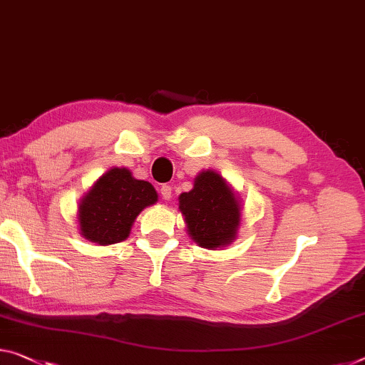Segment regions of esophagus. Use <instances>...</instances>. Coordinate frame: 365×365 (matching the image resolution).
Listing matches in <instances>:
<instances>
[{"label": "esophagus", "mask_w": 365, "mask_h": 365, "mask_svg": "<svg viewBox=\"0 0 365 365\" xmlns=\"http://www.w3.org/2000/svg\"><path fill=\"white\" fill-rule=\"evenodd\" d=\"M160 194L161 197H163V200H170L171 199V194H173V189L171 186H168V184H163L160 189Z\"/></svg>", "instance_id": "obj_1"}]
</instances>
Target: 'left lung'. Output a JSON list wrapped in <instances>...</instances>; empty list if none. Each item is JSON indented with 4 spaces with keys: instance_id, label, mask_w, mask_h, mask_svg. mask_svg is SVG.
<instances>
[{
    "instance_id": "obj_1",
    "label": "left lung",
    "mask_w": 365,
    "mask_h": 365,
    "mask_svg": "<svg viewBox=\"0 0 365 365\" xmlns=\"http://www.w3.org/2000/svg\"><path fill=\"white\" fill-rule=\"evenodd\" d=\"M178 200L186 232L200 248L222 250L238 238L243 205L240 195L217 171H200L194 178V187Z\"/></svg>"
}]
</instances>
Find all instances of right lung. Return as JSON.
Here are the masks:
<instances>
[{"label":"right lung","instance_id":"add662e5","mask_svg":"<svg viewBox=\"0 0 365 365\" xmlns=\"http://www.w3.org/2000/svg\"><path fill=\"white\" fill-rule=\"evenodd\" d=\"M158 202L148 181L135 179L127 168H110L78 202V228L91 243L109 246L128 238L140 212Z\"/></svg>","mask_w":365,"mask_h":365}]
</instances>
